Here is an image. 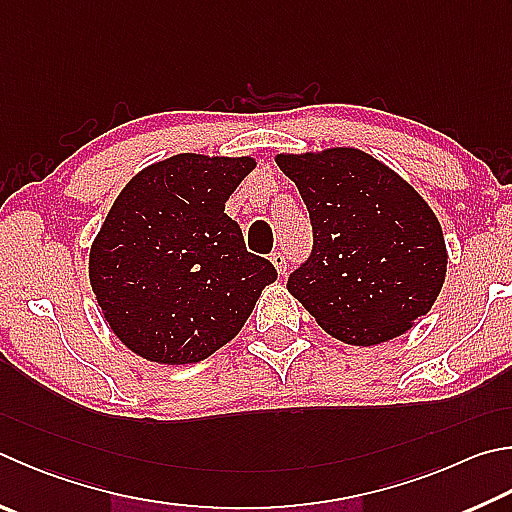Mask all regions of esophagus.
<instances>
[{
    "mask_svg": "<svg viewBox=\"0 0 512 512\" xmlns=\"http://www.w3.org/2000/svg\"><path fill=\"white\" fill-rule=\"evenodd\" d=\"M271 262H273L277 273H280V275L286 273V255L284 253H273L271 255Z\"/></svg>",
    "mask_w": 512,
    "mask_h": 512,
    "instance_id": "1",
    "label": "esophagus"
}]
</instances>
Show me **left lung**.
I'll return each mask as SVG.
<instances>
[{"mask_svg": "<svg viewBox=\"0 0 512 512\" xmlns=\"http://www.w3.org/2000/svg\"><path fill=\"white\" fill-rule=\"evenodd\" d=\"M309 210L313 253L288 291L353 347L414 327L439 297L448 248L439 219L401 174L356 147L277 154Z\"/></svg>", "mask_w": 512, "mask_h": 512, "instance_id": "1", "label": "left lung"}]
</instances>
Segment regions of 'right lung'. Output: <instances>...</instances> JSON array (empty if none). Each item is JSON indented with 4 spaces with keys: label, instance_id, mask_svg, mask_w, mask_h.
Returning <instances> with one entry per match:
<instances>
[{
    "label": "right lung",
    "instance_id": "add662e5",
    "mask_svg": "<svg viewBox=\"0 0 512 512\" xmlns=\"http://www.w3.org/2000/svg\"><path fill=\"white\" fill-rule=\"evenodd\" d=\"M253 156L176 154L132 176L89 250L102 318L127 349L190 365L237 336L275 268L248 253L226 201Z\"/></svg>",
    "mask_w": 512,
    "mask_h": 512
}]
</instances>
